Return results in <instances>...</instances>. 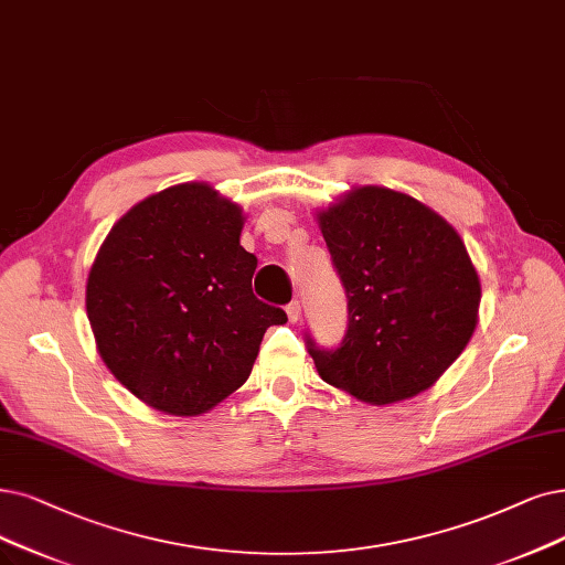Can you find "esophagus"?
<instances>
[{
    "mask_svg": "<svg viewBox=\"0 0 565 565\" xmlns=\"http://www.w3.org/2000/svg\"><path fill=\"white\" fill-rule=\"evenodd\" d=\"M285 310H287L289 322H299L301 320V303L299 301H291Z\"/></svg>",
    "mask_w": 565,
    "mask_h": 565,
    "instance_id": "1",
    "label": "esophagus"
}]
</instances>
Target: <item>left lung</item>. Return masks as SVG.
Masks as SVG:
<instances>
[{"instance_id":"1","label":"left lung","mask_w":565,"mask_h":565,"mask_svg":"<svg viewBox=\"0 0 565 565\" xmlns=\"http://www.w3.org/2000/svg\"><path fill=\"white\" fill-rule=\"evenodd\" d=\"M320 232L348 295L341 348L308 352L331 387L371 403L413 398L455 364L478 327L480 278L457 230L390 188H352Z\"/></svg>"}]
</instances>
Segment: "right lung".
<instances>
[{
	"label": "right lung",
	"instance_id": "right-lung-1",
	"mask_svg": "<svg viewBox=\"0 0 565 565\" xmlns=\"http://www.w3.org/2000/svg\"><path fill=\"white\" fill-rule=\"evenodd\" d=\"M243 209L209 183L146 196L108 232L85 310L106 369L150 408L204 415L253 371L280 308L253 295Z\"/></svg>",
	"mask_w": 565,
	"mask_h": 565
}]
</instances>
